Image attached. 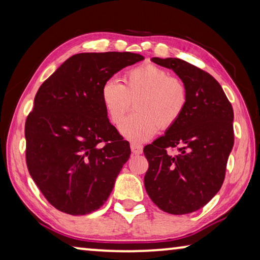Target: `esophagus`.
<instances>
[{"instance_id":"obj_1","label":"esophagus","mask_w":260,"mask_h":260,"mask_svg":"<svg viewBox=\"0 0 260 260\" xmlns=\"http://www.w3.org/2000/svg\"><path fill=\"white\" fill-rule=\"evenodd\" d=\"M131 149H132V153H133V154H141V153H142V146L141 145L132 144Z\"/></svg>"}]
</instances>
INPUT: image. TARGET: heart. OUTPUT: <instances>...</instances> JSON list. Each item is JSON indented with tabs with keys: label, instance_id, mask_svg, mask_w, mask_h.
I'll list each match as a JSON object with an SVG mask.
<instances>
[{
	"label": "heart",
	"instance_id": "obj_1",
	"mask_svg": "<svg viewBox=\"0 0 260 260\" xmlns=\"http://www.w3.org/2000/svg\"><path fill=\"white\" fill-rule=\"evenodd\" d=\"M135 100V112L123 120L120 133L127 140L144 142L159 127L168 129L177 123L188 104V89L166 69L147 63L129 69L122 78L109 79L101 87V102L112 123H119Z\"/></svg>",
	"mask_w": 260,
	"mask_h": 260
}]
</instances>
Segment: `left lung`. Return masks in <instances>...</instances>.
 Wrapping results in <instances>:
<instances>
[{
    "label": "left lung",
    "instance_id": "left-lung-1",
    "mask_svg": "<svg viewBox=\"0 0 260 260\" xmlns=\"http://www.w3.org/2000/svg\"><path fill=\"white\" fill-rule=\"evenodd\" d=\"M152 61L174 71L182 80L188 89V104L165 135L145 146L148 161L145 188L164 212L192 213L210 202L224 182L235 144L233 108L207 72L180 58Z\"/></svg>",
    "mask_w": 260,
    "mask_h": 260
}]
</instances>
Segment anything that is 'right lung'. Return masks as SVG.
Instances as JSON below:
<instances>
[{
    "label": "right lung",
    "mask_w": 260,
    "mask_h": 260,
    "mask_svg": "<svg viewBox=\"0 0 260 260\" xmlns=\"http://www.w3.org/2000/svg\"><path fill=\"white\" fill-rule=\"evenodd\" d=\"M142 60L129 52L75 54L39 88L25 120V162L56 210L88 214L108 199L131 148L109 122L101 87Z\"/></svg>",
    "instance_id": "1"
}]
</instances>
